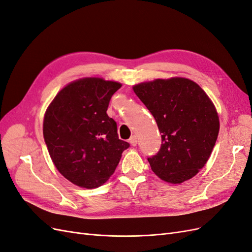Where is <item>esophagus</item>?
<instances>
[{
    "mask_svg": "<svg viewBox=\"0 0 252 252\" xmlns=\"http://www.w3.org/2000/svg\"><path fill=\"white\" fill-rule=\"evenodd\" d=\"M129 143H130L132 146H135L136 144H138V139H136L135 135H132L130 139H129Z\"/></svg>",
    "mask_w": 252,
    "mask_h": 252,
    "instance_id": "34e87169",
    "label": "esophagus"
}]
</instances>
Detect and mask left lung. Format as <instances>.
<instances>
[{
	"label": "left lung",
	"instance_id": "obj_1",
	"mask_svg": "<svg viewBox=\"0 0 252 252\" xmlns=\"http://www.w3.org/2000/svg\"><path fill=\"white\" fill-rule=\"evenodd\" d=\"M133 91L161 133V148L148 157L152 171L172 184L194 177L208 161L220 129L208 95L196 83L183 78L141 83Z\"/></svg>",
	"mask_w": 252,
	"mask_h": 252
}]
</instances>
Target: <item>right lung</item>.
Segmentation results:
<instances>
[{
    "mask_svg": "<svg viewBox=\"0 0 252 252\" xmlns=\"http://www.w3.org/2000/svg\"><path fill=\"white\" fill-rule=\"evenodd\" d=\"M121 84L86 78L64 87L45 113L43 134L57 169L73 184L96 188L111 177L129 143L106 113Z\"/></svg>",
    "mask_w": 252,
    "mask_h": 252,
    "instance_id": "obj_1",
    "label": "right lung"
}]
</instances>
